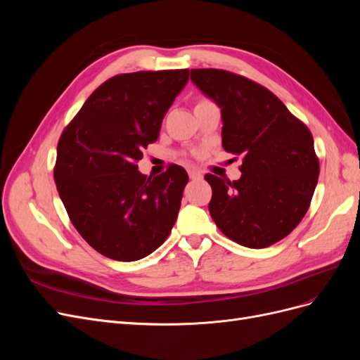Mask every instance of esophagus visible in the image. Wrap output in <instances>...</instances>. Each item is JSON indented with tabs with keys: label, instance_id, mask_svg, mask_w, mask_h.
<instances>
[{
	"label": "esophagus",
	"instance_id": "1",
	"mask_svg": "<svg viewBox=\"0 0 360 360\" xmlns=\"http://www.w3.org/2000/svg\"><path fill=\"white\" fill-rule=\"evenodd\" d=\"M189 177H191L192 180H200V179L202 177V174H201L200 171H195V169H191V171H189Z\"/></svg>",
	"mask_w": 360,
	"mask_h": 360
}]
</instances>
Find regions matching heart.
<instances>
[{"instance_id":"heart-1","label":"heart","mask_w":360,"mask_h":360,"mask_svg":"<svg viewBox=\"0 0 360 360\" xmlns=\"http://www.w3.org/2000/svg\"><path fill=\"white\" fill-rule=\"evenodd\" d=\"M207 103H212L209 99H204V97H201V99H198L197 102H195V106H193V110H197V108H200V106H204V105H207Z\"/></svg>"}]
</instances>
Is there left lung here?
<instances>
[{"label": "left lung", "mask_w": 360, "mask_h": 360, "mask_svg": "<svg viewBox=\"0 0 360 360\" xmlns=\"http://www.w3.org/2000/svg\"><path fill=\"white\" fill-rule=\"evenodd\" d=\"M191 79L221 108L224 150L242 159L238 180L204 176L213 192L212 219L246 248L282 240L307 214L319 181L311 130L266 86L242 75L192 69Z\"/></svg>", "instance_id": "1"}]
</instances>
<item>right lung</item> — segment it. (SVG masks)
Returning <instances> with one entry per match:
<instances>
[{"instance_id": "1", "label": "right lung", "mask_w": 360, "mask_h": 360, "mask_svg": "<svg viewBox=\"0 0 360 360\" xmlns=\"http://www.w3.org/2000/svg\"><path fill=\"white\" fill-rule=\"evenodd\" d=\"M189 69L115 75L64 127L53 180L70 222L97 252L117 261L147 257L176 224L188 172L171 163L160 176L138 171Z\"/></svg>"}]
</instances>
